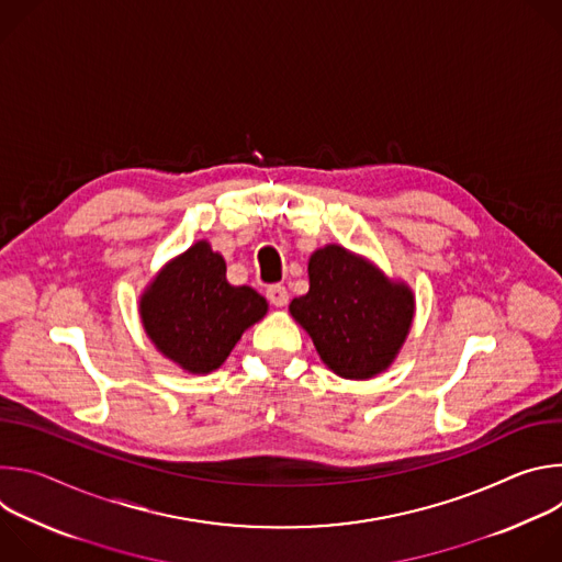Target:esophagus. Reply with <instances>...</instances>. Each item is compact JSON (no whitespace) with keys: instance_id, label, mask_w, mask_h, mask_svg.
I'll use <instances>...</instances> for the list:
<instances>
[{"instance_id":"34e87169","label":"esophagus","mask_w":562,"mask_h":562,"mask_svg":"<svg viewBox=\"0 0 562 562\" xmlns=\"http://www.w3.org/2000/svg\"><path fill=\"white\" fill-rule=\"evenodd\" d=\"M267 297H269V302L276 304V306H286V302H289V291H286L282 284H271V286L267 289Z\"/></svg>"}]
</instances>
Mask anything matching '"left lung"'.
<instances>
[{
  "label": "left lung",
  "instance_id": "8db88e82",
  "mask_svg": "<svg viewBox=\"0 0 562 562\" xmlns=\"http://www.w3.org/2000/svg\"><path fill=\"white\" fill-rule=\"evenodd\" d=\"M289 311L331 371L364 380L386 369L403 347L414 295L367 260L331 245L311 256L308 293L295 297Z\"/></svg>",
  "mask_w": 562,
  "mask_h": 562
}]
</instances>
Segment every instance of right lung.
Here are the masks:
<instances>
[{
  "label": "right lung",
  "instance_id": "add662e5",
  "mask_svg": "<svg viewBox=\"0 0 562 562\" xmlns=\"http://www.w3.org/2000/svg\"><path fill=\"white\" fill-rule=\"evenodd\" d=\"M139 311L159 351L191 373H209L265 317L267 300L251 286H231L224 258L198 243L153 280Z\"/></svg>",
  "mask_w": 562,
  "mask_h": 562
}]
</instances>
